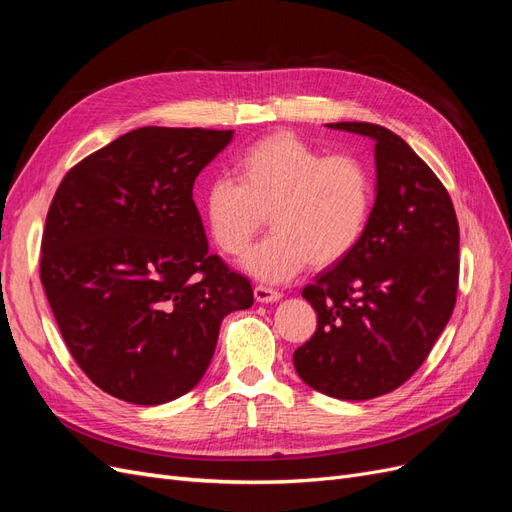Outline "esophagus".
<instances>
[{
  "label": "esophagus",
  "instance_id": "1",
  "mask_svg": "<svg viewBox=\"0 0 512 512\" xmlns=\"http://www.w3.org/2000/svg\"><path fill=\"white\" fill-rule=\"evenodd\" d=\"M254 297H256V301L258 303H273V301H280L282 299V294L277 292V290H273V288H269V286H256L254 288Z\"/></svg>",
  "mask_w": 512,
  "mask_h": 512
}]
</instances>
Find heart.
Here are the masks:
<instances>
[{
    "label": "heart",
    "instance_id": "1",
    "mask_svg": "<svg viewBox=\"0 0 512 512\" xmlns=\"http://www.w3.org/2000/svg\"><path fill=\"white\" fill-rule=\"evenodd\" d=\"M237 181L207 183L200 209L215 245L241 256L269 224L271 235L243 265L267 282H286L307 265L327 269L348 258L371 222L376 181L350 153L327 156L290 130L247 145L235 160Z\"/></svg>",
    "mask_w": 512,
    "mask_h": 512
}]
</instances>
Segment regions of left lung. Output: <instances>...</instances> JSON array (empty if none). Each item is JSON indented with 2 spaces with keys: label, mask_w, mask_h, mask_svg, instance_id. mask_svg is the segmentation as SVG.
I'll return each instance as SVG.
<instances>
[{
  "label": "left lung",
  "mask_w": 512,
  "mask_h": 512,
  "mask_svg": "<svg viewBox=\"0 0 512 512\" xmlns=\"http://www.w3.org/2000/svg\"><path fill=\"white\" fill-rule=\"evenodd\" d=\"M327 126L376 141V203L359 247L303 288L318 324L292 361L314 391L363 401L404 384L451 320L459 224L442 181L404 138L365 121Z\"/></svg>",
  "instance_id": "left-lung-1"
}]
</instances>
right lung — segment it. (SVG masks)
I'll use <instances>...</instances> for the list:
<instances>
[{"mask_svg": "<svg viewBox=\"0 0 512 512\" xmlns=\"http://www.w3.org/2000/svg\"><path fill=\"white\" fill-rule=\"evenodd\" d=\"M232 130L147 126L61 179L42 232L40 282L61 337L98 389L138 406L192 391L247 277L209 254L192 190Z\"/></svg>", "mask_w": 512, "mask_h": 512, "instance_id": "1", "label": "right lung"}]
</instances>
